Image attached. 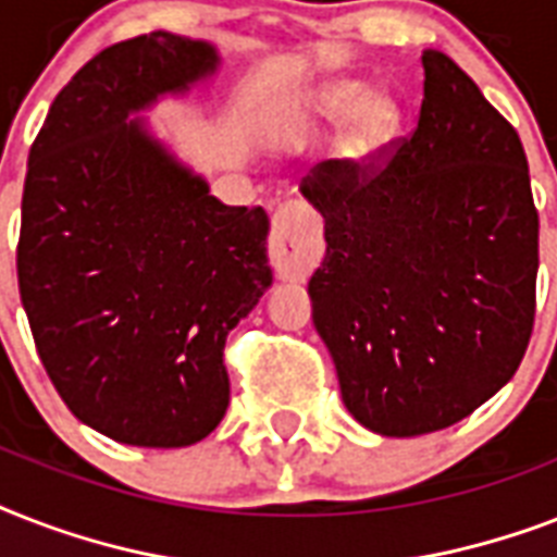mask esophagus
<instances>
[{
  "label": "esophagus",
  "mask_w": 557,
  "mask_h": 557,
  "mask_svg": "<svg viewBox=\"0 0 557 557\" xmlns=\"http://www.w3.org/2000/svg\"><path fill=\"white\" fill-rule=\"evenodd\" d=\"M271 265L283 280H304L318 262V245L297 225V205H280L271 216L269 236Z\"/></svg>",
  "instance_id": "esophagus-1"
}]
</instances>
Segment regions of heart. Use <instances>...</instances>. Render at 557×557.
I'll list each match as a JSON object with an SVG mask.
<instances>
[{
    "instance_id": "b5f03b06",
    "label": "heart",
    "mask_w": 557,
    "mask_h": 557,
    "mask_svg": "<svg viewBox=\"0 0 557 557\" xmlns=\"http://www.w3.org/2000/svg\"><path fill=\"white\" fill-rule=\"evenodd\" d=\"M358 97H361V86H358V83H335V86H330L326 91H321V98H318V112L326 117H338L347 112L348 107ZM396 126V103H393L387 95H367L356 108L349 110L347 121H344L341 156L347 161H367L393 138Z\"/></svg>"
}]
</instances>
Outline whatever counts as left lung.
I'll return each instance as SVG.
<instances>
[{
	"label": "left lung",
	"mask_w": 557,
	"mask_h": 557,
	"mask_svg": "<svg viewBox=\"0 0 557 557\" xmlns=\"http://www.w3.org/2000/svg\"><path fill=\"white\" fill-rule=\"evenodd\" d=\"M413 133L304 178L326 257L314 330L344 405L381 436L450 428L518 372L535 326L537 208L515 126L424 51Z\"/></svg>",
	"instance_id": "8db88e82"
}]
</instances>
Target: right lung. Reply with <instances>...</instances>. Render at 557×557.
<instances>
[{
    "label": "right lung",
    "mask_w": 557,
    "mask_h": 557,
    "mask_svg": "<svg viewBox=\"0 0 557 557\" xmlns=\"http://www.w3.org/2000/svg\"><path fill=\"white\" fill-rule=\"evenodd\" d=\"M216 69L150 30L95 54L30 144L20 297L65 407L103 436L185 448L227 410L225 338L271 286L262 208H227L133 112Z\"/></svg>",
    "instance_id": "1"
}]
</instances>
